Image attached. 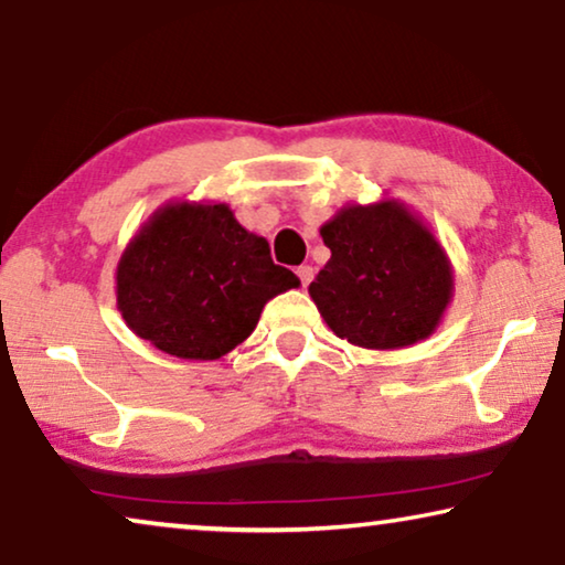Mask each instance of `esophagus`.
<instances>
[{"label":"esophagus","mask_w":565,"mask_h":565,"mask_svg":"<svg viewBox=\"0 0 565 565\" xmlns=\"http://www.w3.org/2000/svg\"><path fill=\"white\" fill-rule=\"evenodd\" d=\"M296 275H298L300 285H303V288H306V285L313 280V267H311V265H300V267L296 269Z\"/></svg>","instance_id":"obj_1"}]
</instances>
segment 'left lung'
<instances>
[{
  "label": "left lung",
  "instance_id": "left-lung-1",
  "mask_svg": "<svg viewBox=\"0 0 565 565\" xmlns=\"http://www.w3.org/2000/svg\"><path fill=\"white\" fill-rule=\"evenodd\" d=\"M321 236L331 259L308 292L337 337L398 350L435 331L452 273L443 246L404 205L344 207Z\"/></svg>",
  "mask_w": 565,
  "mask_h": 565
}]
</instances>
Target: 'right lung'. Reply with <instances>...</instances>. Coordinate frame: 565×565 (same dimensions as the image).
<instances>
[{
  "label": "right lung",
  "mask_w": 565,
  "mask_h": 565,
  "mask_svg": "<svg viewBox=\"0 0 565 565\" xmlns=\"http://www.w3.org/2000/svg\"><path fill=\"white\" fill-rule=\"evenodd\" d=\"M298 277L228 205H167L118 265V308L138 337L182 360H215L257 327L262 308Z\"/></svg>",
  "instance_id": "obj_1"
}]
</instances>
